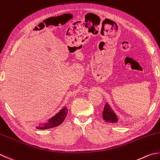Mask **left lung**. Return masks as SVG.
<instances>
[{"label": "left lung", "instance_id": "8db88e82", "mask_svg": "<svg viewBox=\"0 0 160 160\" xmlns=\"http://www.w3.org/2000/svg\"><path fill=\"white\" fill-rule=\"evenodd\" d=\"M102 118L106 122L112 123H117L119 120L118 115L111 108V106L107 102L104 106V109L102 112Z\"/></svg>", "mask_w": 160, "mask_h": 160}]
</instances>
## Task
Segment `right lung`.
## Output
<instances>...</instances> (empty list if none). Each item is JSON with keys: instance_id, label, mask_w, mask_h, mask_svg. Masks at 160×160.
<instances>
[{"instance_id": "right-lung-1", "label": "right lung", "mask_w": 160, "mask_h": 160, "mask_svg": "<svg viewBox=\"0 0 160 160\" xmlns=\"http://www.w3.org/2000/svg\"><path fill=\"white\" fill-rule=\"evenodd\" d=\"M68 109L67 108V107L64 106L55 115L52 116L51 118L46 120L43 123H40L39 126L36 127V128L39 130H46L59 126V125L63 123V121H64L65 118L68 114Z\"/></svg>"}]
</instances>
